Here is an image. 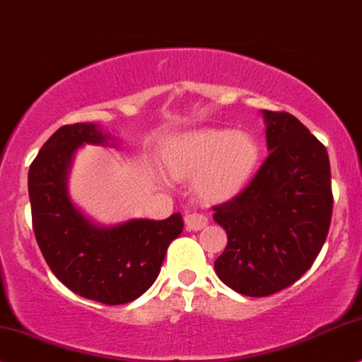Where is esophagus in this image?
<instances>
[{"label":"esophagus","instance_id":"34e87169","mask_svg":"<svg viewBox=\"0 0 362 362\" xmlns=\"http://www.w3.org/2000/svg\"><path fill=\"white\" fill-rule=\"evenodd\" d=\"M185 223H186V230L198 231V230H202V228H204V226L208 225V218L204 216L203 213L189 211V213H186Z\"/></svg>","mask_w":362,"mask_h":362}]
</instances>
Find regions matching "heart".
<instances>
[{
	"label": "heart",
	"instance_id": "heart-1",
	"mask_svg": "<svg viewBox=\"0 0 362 362\" xmlns=\"http://www.w3.org/2000/svg\"><path fill=\"white\" fill-rule=\"evenodd\" d=\"M258 159L260 144L252 134L223 127L182 134L163 151L168 173L176 180L196 177V189L208 202H226L242 193Z\"/></svg>",
	"mask_w": 362,
	"mask_h": 362
}]
</instances>
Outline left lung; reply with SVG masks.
<instances>
[{"instance_id":"left-lung-1","label":"left lung","mask_w":362,"mask_h":362,"mask_svg":"<svg viewBox=\"0 0 362 362\" xmlns=\"http://www.w3.org/2000/svg\"><path fill=\"white\" fill-rule=\"evenodd\" d=\"M269 158L252 182L213 208L228 235L216 275L235 292L267 297L297 282L317 258L332 216L327 151L300 120L262 110Z\"/></svg>"}]
</instances>
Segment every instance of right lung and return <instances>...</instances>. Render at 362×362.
Here are the masks:
<instances>
[{
  "label": "right lung",
  "mask_w": 362,
  "mask_h": 362,
  "mask_svg": "<svg viewBox=\"0 0 362 362\" xmlns=\"http://www.w3.org/2000/svg\"><path fill=\"white\" fill-rule=\"evenodd\" d=\"M112 141L95 124L60 127L31 163L28 193L35 236L57 279L80 297L120 305L154 284L185 223L174 213L160 221L132 218L102 226L75 206L69 194L75 153L83 144L115 146Z\"/></svg>",
  "instance_id": "1"
}]
</instances>
